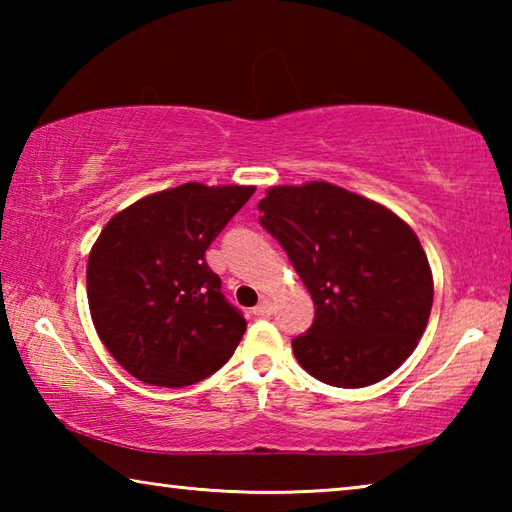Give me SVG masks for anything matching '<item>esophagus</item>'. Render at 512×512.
Returning <instances> with one entry per match:
<instances>
[{
  "instance_id": "1",
  "label": "esophagus",
  "mask_w": 512,
  "mask_h": 512,
  "mask_svg": "<svg viewBox=\"0 0 512 512\" xmlns=\"http://www.w3.org/2000/svg\"><path fill=\"white\" fill-rule=\"evenodd\" d=\"M271 311H273L271 302H268V300H262V302H259V305L253 309V314H255L257 318H266V316H271Z\"/></svg>"
}]
</instances>
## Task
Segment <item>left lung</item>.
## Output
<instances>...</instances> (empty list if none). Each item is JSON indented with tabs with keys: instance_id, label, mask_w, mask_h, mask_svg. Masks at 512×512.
Returning <instances> with one entry per match:
<instances>
[{
	"instance_id": "left-lung-1",
	"label": "left lung",
	"mask_w": 512,
	"mask_h": 512,
	"mask_svg": "<svg viewBox=\"0 0 512 512\" xmlns=\"http://www.w3.org/2000/svg\"><path fill=\"white\" fill-rule=\"evenodd\" d=\"M257 207L316 307L307 334L291 341L300 366L339 388L400 368L433 305L431 266L411 225L325 180L271 187Z\"/></svg>"
}]
</instances>
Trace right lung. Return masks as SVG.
<instances>
[{
  "label": "right lung",
  "mask_w": 512,
  "mask_h": 512,
  "mask_svg": "<svg viewBox=\"0 0 512 512\" xmlns=\"http://www.w3.org/2000/svg\"><path fill=\"white\" fill-rule=\"evenodd\" d=\"M255 187L185 183L140 198L101 230L88 305L101 343L144 384L183 388L219 370L246 320L228 305L205 250Z\"/></svg>",
  "instance_id": "1"
}]
</instances>
